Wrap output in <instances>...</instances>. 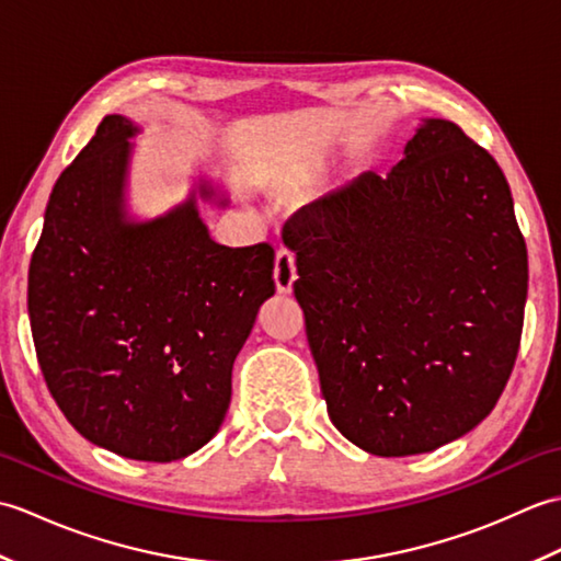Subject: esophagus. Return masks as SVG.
<instances>
[{
	"instance_id": "obj_1",
	"label": "esophagus",
	"mask_w": 561,
	"mask_h": 561,
	"mask_svg": "<svg viewBox=\"0 0 561 561\" xmlns=\"http://www.w3.org/2000/svg\"><path fill=\"white\" fill-rule=\"evenodd\" d=\"M296 279H299V274H296L294 253L284 248L277 250V257H274V284H277V291L291 294Z\"/></svg>"
}]
</instances>
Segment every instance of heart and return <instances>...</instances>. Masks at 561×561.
I'll return each instance as SVG.
<instances>
[{"label":"heart","instance_id":"1","mask_svg":"<svg viewBox=\"0 0 561 561\" xmlns=\"http://www.w3.org/2000/svg\"><path fill=\"white\" fill-rule=\"evenodd\" d=\"M289 187V181L287 178H277V181H274V190H279V193H284V190Z\"/></svg>","mask_w":561,"mask_h":561}]
</instances>
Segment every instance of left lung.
I'll return each mask as SVG.
<instances>
[{"label":"left lung","mask_w":561,"mask_h":561,"mask_svg":"<svg viewBox=\"0 0 561 561\" xmlns=\"http://www.w3.org/2000/svg\"><path fill=\"white\" fill-rule=\"evenodd\" d=\"M296 301L332 424L383 458L472 432L514 371L528 253L496 161L426 117L380 178L287 221Z\"/></svg>","instance_id":"8db88e82"}]
</instances>
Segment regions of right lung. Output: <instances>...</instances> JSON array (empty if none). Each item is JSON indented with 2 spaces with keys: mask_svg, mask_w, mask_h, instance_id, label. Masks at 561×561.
<instances>
[{
  "mask_svg": "<svg viewBox=\"0 0 561 561\" xmlns=\"http://www.w3.org/2000/svg\"><path fill=\"white\" fill-rule=\"evenodd\" d=\"M141 127L105 115L47 199L28 267L41 371L77 432L123 458L181 460L219 432L231 371L274 294V250L214 241L197 199L229 205L197 178L161 217L127 207Z\"/></svg>",
  "mask_w": 561,
  "mask_h": 561,
  "instance_id": "1",
  "label": "right lung"
}]
</instances>
